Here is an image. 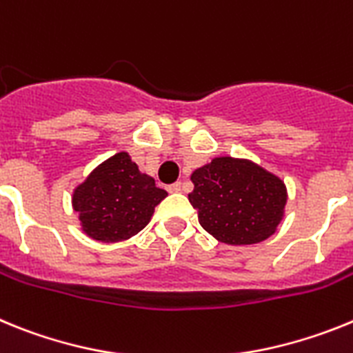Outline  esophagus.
<instances>
[{
    "mask_svg": "<svg viewBox=\"0 0 353 353\" xmlns=\"http://www.w3.org/2000/svg\"><path fill=\"white\" fill-rule=\"evenodd\" d=\"M167 190L170 192V194H176V192H181V183L177 181V183H172V185H168Z\"/></svg>",
    "mask_w": 353,
    "mask_h": 353,
    "instance_id": "1",
    "label": "esophagus"
}]
</instances>
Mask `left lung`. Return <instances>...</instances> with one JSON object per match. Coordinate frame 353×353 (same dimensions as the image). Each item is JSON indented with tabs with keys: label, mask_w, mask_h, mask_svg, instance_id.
Instances as JSON below:
<instances>
[{
	"label": "left lung",
	"mask_w": 353,
	"mask_h": 353,
	"mask_svg": "<svg viewBox=\"0 0 353 353\" xmlns=\"http://www.w3.org/2000/svg\"><path fill=\"white\" fill-rule=\"evenodd\" d=\"M192 183L188 199L199 223L222 243H259L283 220L286 186L247 159L214 158L192 174Z\"/></svg>",
	"instance_id": "1"
}]
</instances>
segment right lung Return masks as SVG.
Here are the masks:
<instances>
[{
	"label": "right lung",
	"instance_id": "obj_1",
	"mask_svg": "<svg viewBox=\"0 0 353 353\" xmlns=\"http://www.w3.org/2000/svg\"><path fill=\"white\" fill-rule=\"evenodd\" d=\"M165 197L167 192L152 177L140 174L130 156L119 152L76 188L72 206L90 238L113 243L142 231Z\"/></svg>",
	"mask_w": 353,
	"mask_h": 353
}]
</instances>
